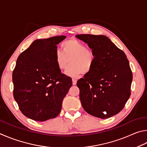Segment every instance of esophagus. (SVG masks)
I'll return each mask as SVG.
<instances>
[{"mask_svg":"<svg viewBox=\"0 0 147 147\" xmlns=\"http://www.w3.org/2000/svg\"><path fill=\"white\" fill-rule=\"evenodd\" d=\"M72 84H73V85H76V84H77L76 79H72Z\"/></svg>","mask_w":147,"mask_h":147,"instance_id":"esophagus-1","label":"esophagus"}]
</instances>
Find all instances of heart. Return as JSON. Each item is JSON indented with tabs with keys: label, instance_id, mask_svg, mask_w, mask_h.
Segmentation results:
<instances>
[{
	"label": "heart",
	"instance_id": "obj_1",
	"mask_svg": "<svg viewBox=\"0 0 147 147\" xmlns=\"http://www.w3.org/2000/svg\"><path fill=\"white\" fill-rule=\"evenodd\" d=\"M61 47L63 52L57 51L55 53V63L58 68L63 70L70 61L71 65L64 71L66 76L76 78L92 71L96 57L93 51L87 49L85 45L75 38H70L62 43Z\"/></svg>",
	"mask_w": 147,
	"mask_h": 147
}]
</instances>
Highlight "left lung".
<instances>
[{"label": "left lung", "instance_id": "obj_1", "mask_svg": "<svg viewBox=\"0 0 147 147\" xmlns=\"http://www.w3.org/2000/svg\"><path fill=\"white\" fill-rule=\"evenodd\" d=\"M96 57L92 71L79 79L81 102L93 116L106 119L119 113L130 96L132 72L123 51L105 35H77Z\"/></svg>", "mask_w": 147, "mask_h": 147}]
</instances>
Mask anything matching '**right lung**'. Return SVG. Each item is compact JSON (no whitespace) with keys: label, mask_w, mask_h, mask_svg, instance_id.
Masks as SVG:
<instances>
[{"label":"right lung","mask_w":147,"mask_h":147,"mask_svg":"<svg viewBox=\"0 0 147 147\" xmlns=\"http://www.w3.org/2000/svg\"><path fill=\"white\" fill-rule=\"evenodd\" d=\"M61 35L33 41L18 57L13 71V97L25 116L45 121L57 116L71 78L61 74L55 63Z\"/></svg>","instance_id":"right-lung-1"}]
</instances>
